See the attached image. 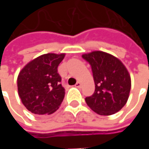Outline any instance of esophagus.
Masks as SVG:
<instances>
[{
	"instance_id": "obj_1",
	"label": "esophagus",
	"mask_w": 149,
	"mask_h": 149,
	"mask_svg": "<svg viewBox=\"0 0 149 149\" xmlns=\"http://www.w3.org/2000/svg\"><path fill=\"white\" fill-rule=\"evenodd\" d=\"M75 86L77 88H81V84L80 82H77V84H75Z\"/></svg>"
}]
</instances>
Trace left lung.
Listing matches in <instances>:
<instances>
[{
  "mask_svg": "<svg viewBox=\"0 0 149 149\" xmlns=\"http://www.w3.org/2000/svg\"><path fill=\"white\" fill-rule=\"evenodd\" d=\"M90 65L94 82V93L85 98L88 106L99 115L119 112L128 100L131 78L125 65L106 52L95 51L82 55Z\"/></svg>",
  "mask_w": 149,
  "mask_h": 149,
  "instance_id": "obj_1",
  "label": "left lung"
}]
</instances>
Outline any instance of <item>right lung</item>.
<instances>
[{
	"mask_svg": "<svg viewBox=\"0 0 149 149\" xmlns=\"http://www.w3.org/2000/svg\"><path fill=\"white\" fill-rule=\"evenodd\" d=\"M65 54L47 53L25 65L17 77L19 97L25 108L37 115H49L58 109L65 94L57 67Z\"/></svg>",
	"mask_w": 149,
	"mask_h": 149,
	"instance_id": "obj_1",
	"label": "right lung"
}]
</instances>
